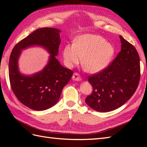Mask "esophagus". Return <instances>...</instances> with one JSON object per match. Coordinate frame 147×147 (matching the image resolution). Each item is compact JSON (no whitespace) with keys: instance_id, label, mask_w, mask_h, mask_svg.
<instances>
[{"instance_id":"1","label":"esophagus","mask_w":147,"mask_h":147,"mask_svg":"<svg viewBox=\"0 0 147 147\" xmlns=\"http://www.w3.org/2000/svg\"><path fill=\"white\" fill-rule=\"evenodd\" d=\"M72 79L74 81H76V82H80V81H82V77L79 75V74L75 73L73 74Z\"/></svg>"}]
</instances>
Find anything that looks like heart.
<instances>
[{
  "label": "heart",
  "mask_w": 147,
  "mask_h": 147,
  "mask_svg": "<svg viewBox=\"0 0 147 147\" xmlns=\"http://www.w3.org/2000/svg\"><path fill=\"white\" fill-rule=\"evenodd\" d=\"M115 54V48L102 36L84 34L77 36L74 43L67 44L62 52L66 66L71 68L82 61L85 69L90 73L101 72L110 64Z\"/></svg>",
  "instance_id": "1"
}]
</instances>
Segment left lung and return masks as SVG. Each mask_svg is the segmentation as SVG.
Returning <instances> with one entry per match:
<instances>
[{"mask_svg":"<svg viewBox=\"0 0 147 147\" xmlns=\"http://www.w3.org/2000/svg\"><path fill=\"white\" fill-rule=\"evenodd\" d=\"M121 49L109 66L89 76L93 92L85 99L93 110L106 112L121 107L135 93L140 78V57L133 45L119 36Z\"/></svg>","mask_w":147,"mask_h":147,"instance_id":"1","label":"left lung"}]
</instances>
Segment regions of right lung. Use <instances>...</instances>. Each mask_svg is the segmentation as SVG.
Segmentation results:
<instances>
[{
	"label": "right lung",
	"instance_id": "add662e5",
	"mask_svg": "<svg viewBox=\"0 0 147 147\" xmlns=\"http://www.w3.org/2000/svg\"><path fill=\"white\" fill-rule=\"evenodd\" d=\"M61 32L52 28L36 30L16 45L11 54L9 75L11 88L19 100L33 110H47L57 104L62 89L73 74L55 58L61 41ZM32 46L42 47L50 55L43 70L25 76L18 70V61L22 51Z\"/></svg>",
	"mask_w": 147,
	"mask_h": 147
}]
</instances>
